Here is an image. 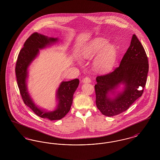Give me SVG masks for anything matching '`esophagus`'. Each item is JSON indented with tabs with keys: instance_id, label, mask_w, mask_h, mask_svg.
Returning a JSON list of instances; mask_svg holds the SVG:
<instances>
[{
	"instance_id": "34e87169",
	"label": "esophagus",
	"mask_w": 160,
	"mask_h": 160,
	"mask_svg": "<svg viewBox=\"0 0 160 160\" xmlns=\"http://www.w3.org/2000/svg\"><path fill=\"white\" fill-rule=\"evenodd\" d=\"M82 82L83 83H89L91 82V80L89 77H85L82 80Z\"/></svg>"
}]
</instances>
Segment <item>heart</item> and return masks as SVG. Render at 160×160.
<instances>
[{
  "mask_svg": "<svg viewBox=\"0 0 160 160\" xmlns=\"http://www.w3.org/2000/svg\"><path fill=\"white\" fill-rule=\"evenodd\" d=\"M82 54L85 59H92L97 56L93 62L94 68L99 72H106L114 67L118 50L115 45L108 44L106 39L97 38L84 47Z\"/></svg>",
  "mask_w": 160,
  "mask_h": 160,
  "instance_id": "obj_1",
  "label": "heart"
}]
</instances>
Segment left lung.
Instances as JSON below:
<instances>
[{"label": "left lung", "instance_id": "8db88e82", "mask_svg": "<svg viewBox=\"0 0 160 160\" xmlns=\"http://www.w3.org/2000/svg\"><path fill=\"white\" fill-rule=\"evenodd\" d=\"M148 71L145 49L133 35L119 66L106 75L96 78V105L101 113L111 117L126 111L142 95Z\"/></svg>", "mask_w": 160, "mask_h": 160}]
</instances>
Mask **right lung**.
I'll return each mask as SVG.
<instances>
[{"mask_svg":"<svg viewBox=\"0 0 160 160\" xmlns=\"http://www.w3.org/2000/svg\"><path fill=\"white\" fill-rule=\"evenodd\" d=\"M59 42V38L48 37L37 32L33 33L24 44L16 63L15 74L17 84L24 104L38 116L50 121L60 120L65 116L71 108L73 95L76 91L79 80L76 78L68 82H62L56 94V106L52 111H48L35 103L28 89L29 68L39 53V50L45 48Z\"/></svg>","mask_w":160,"mask_h":160,"instance_id":"add662e5","label":"right lung"}]
</instances>
